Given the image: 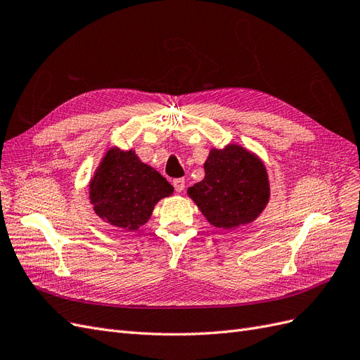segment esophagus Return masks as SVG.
<instances>
[{
  "mask_svg": "<svg viewBox=\"0 0 360 360\" xmlns=\"http://www.w3.org/2000/svg\"><path fill=\"white\" fill-rule=\"evenodd\" d=\"M172 184H174V188H176L177 192H183L184 188H186V184H184V179H174Z\"/></svg>",
  "mask_w": 360,
  "mask_h": 360,
  "instance_id": "1",
  "label": "esophagus"
}]
</instances>
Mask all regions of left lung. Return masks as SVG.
I'll return each instance as SVG.
<instances>
[{"instance_id": "8db88e82", "label": "left lung", "mask_w": 360, "mask_h": 360, "mask_svg": "<svg viewBox=\"0 0 360 360\" xmlns=\"http://www.w3.org/2000/svg\"><path fill=\"white\" fill-rule=\"evenodd\" d=\"M205 176L188 189L189 197L212 225L236 228L257 219L269 201L267 171L240 146L213 148L204 163Z\"/></svg>"}]
</instances>
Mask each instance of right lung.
Returning <instances> with one entry per match:
<instances>
[{"label": "right lung", "instance_id": "add662e5", "mask_svg": "<svg viewBox=\"0 0 360 360\" xmlns=\"http://www.w3.org/2000/svg\"><path fill=\"white\" fill-rule=\"evenodd\" d=\"M172 192L167 179L141 162L132 150L111 148L90 183L94 212L111 225L130 231L144 225L156 202Z\"/></svg>", "mask_w": 360, "mask_h": 360}]
</instances>
